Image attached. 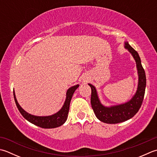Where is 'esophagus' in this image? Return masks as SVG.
Listing matches in <instances>:
<instances>
[{
	"label": "esophagus",
	"instance_id": "1",
	"mask_svg": "<svg viewBox=\"0 0 157 157\" xmlns=\"http://www.w3.org/2000/svg\"><path fill=\"white\" fill-rule=\"evenodd\" d=\"M84 82H85V79H84Z\"/></svg>",
	"mask_w": 157,
	"mask_h": 157
}]
</instances>
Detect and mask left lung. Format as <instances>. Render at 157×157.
I'll return each instance as SVG.
<instances>
[{
  "mask_svg": "<svg viewBox=\"0 0 157 157\" xmlns=\"http://www.w3.org/2000/svg\"><path fill=\"white\" fill-rule=\"evenodd\" d=\"M124 47L133 57L136 63L138 75V84L136 93L130 100L118 105L105 106L101 103L94 86L88 84L91 88L90 102L95 116L100 121L107 124H116L128 121L136 114L142 105L146 86V73L141 63L137 52L128 44L124 42Z\"/></svg>",
  "mask_w": 157,
  "mask_h": 157,
  "instance_id": "obj_1",
  "label": "left lung"
}]
</instances>
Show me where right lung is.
Wrapping results in <instances>:
<instances>
[{
  "mask_svg": "<svg viewBox=\"0 0 157 157\" xmlns=\"http://www.w3.org/2000/svg\"><path fill=\"white\" fill-rule=\"evenodd\" d=\"M79 86V84H76L75 86L70 87L66 93V99L64 101L63 107L59 111L54 114L50 116H35L26 112L20 104L18 103L16 97H15V91L13 90V96L15 104H16L18 110L20 113L22 115L23 117L30 122V123L38 126L39 127L44 128H53L58 127L63 125L66 122L68 116V113L69 111V105L71 103V100L73 97V94L77 88Z\"/></svg>",
  "mask_w": 157,
  "mask_h": 157,
  "instance_id": "1",
  "label": "right lung"
}]
</instances>
